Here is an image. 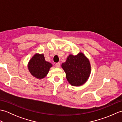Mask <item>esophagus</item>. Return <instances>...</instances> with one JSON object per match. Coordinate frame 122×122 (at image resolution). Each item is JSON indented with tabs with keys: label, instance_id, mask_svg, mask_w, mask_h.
Segmentation results:
<instances>
[{
	"label": "esophagus",
	"instance_id": "1",
	"mask_svg": "<svg viewBox=\"0 0 122 122\" xmlns=\"http://www.w3.org/2000/svg\"><path fill=\"white\" fill-rule=\"evenodd\" d=\"M56 68H60V63H56Z\"/></svg>",
	"mask_w": 122,
	"mask_h": 122
}]
</instances>
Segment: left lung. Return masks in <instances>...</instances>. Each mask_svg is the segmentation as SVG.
<instances>
[{
    "label": "left lung",
    "instance_id": "obj_1",
    "mask_svg": "<svg viewBox=\"0 0 122 122\" xmlns=\"http://www.w3.org/2000/svg\"><path fill=\"white\" fill-rule=\"evenodd\" d=\"M66 74V78L72 86H79L84 84L91 73L90 61L82 52L76 56L70 54L61 65Z\"/></svg>",
    "mask_w": 122,
    "mask_h": 122
}]
</instances>
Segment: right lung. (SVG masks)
Returning <instances> with one entry per match:
<instances>
[{
    "mask_svg": "<svg viewBox=\"0 0 122 122\" xmlns=\"http://www.w3.org/2000/svg\"><path fill=\"white\" fill-rule=\"evenodd\" d=\"M52 64L45 60L43 54L36 53L30 60L28 68L31 74L38 79L46 76Z\"/></svg>",
    "mask_w": 122,
    "mask_h": 122,
    "instance_id": "1",
    "label": "right lung"
}]
</instances>
